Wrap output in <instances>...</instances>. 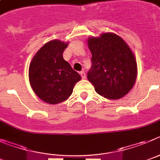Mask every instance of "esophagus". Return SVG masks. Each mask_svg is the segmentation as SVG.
<instances>
[{
  "label": "esophagus",
  "mask_w": 160,
  "mask_h": 160,
  "mask_svg": "<svg viewBox=\"0 0 160 160\" xmlns=\"http://www.w3.org/2000/svg\"><path fill=\"white\" fill-rule=\"evenodd\" d=\"M80 76H81L82 79H84L86 77V74H85V72H83V71L80 72Z\"/></svg>",
  "instance_id": "obj_1"
}]
</instances>
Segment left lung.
I'll use <instances>...</instances> for the list:
<instances>
[{"label":"left lung","mask_w":160,"mask_h":160,"mask_svg":"<svg viewBox=\"0 0 160 160\" xmlns=\"http://www.w3.org/2000/svg\"><path fill=\"white\" fill-rule=\"evenodd\" d=\"M88 44L92 56L88 80L103 97H123L132 90L137 77V64L129 46L112 32L90 37Z\"/></svg>","instance_id":"8db88e82"}]
</instances>
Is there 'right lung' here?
Masks as SVG:
<instances>
[{
	"label": "right lung",
	"instance_id": "obj_1",
	"mask_svg": "<svg viewBox=\"0 0 160 160\" xmlns=\"http://www.w3.org/2000/svg\"><path fill=\"white\" fill-rule=\"evenodd\" d=\"M68 42L52 40L36 53L28 68L32 89L41 100L57 104L66 100L72 93L75 84L81 80L63 58Z\"/></svg>",
	"mask_w": 160,
	"mask_h": 160
}]
</instances>
